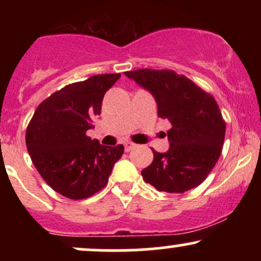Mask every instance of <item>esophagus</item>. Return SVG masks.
I'll list each match as a JSON object with an SVG mask.
<instances>
[{"mask_svg": "<svg viewBox=\"0 0 261 261\" xmlns=\"http://www.w3.org/2000/svg\"><path fill=\"white\" fill-rule=\"evenodd\" d=\"M124 146H125V151L128 152V151H131L133 148L136 147V143L130 142V141H126V142L124 143Z\"/></svg>", "mask_w": 261, "mask_h": 261, "instance_id": "34e87169", "label": "esophagus"}]
</instances>
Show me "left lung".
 Here are the masks:
<instances>
[{
    "instance_id": "obj_1",
    "label": "left lung",
    "mask_w": 261,
    "mask_h": 261,
    "mask_svg": "<svg viewBox=\"0 0 261 261\" xmlns=\"http://www.w3.org/2000/svg\"><path fill=\"white\" fill-rule=\"evenodd\" d=\"M125 74L153 94L158 116L172 128L166 153L141 172L143 180L166 193H185L207 178L222 152L226 122L217 101L184 74L173 70L127 71Z\"/></svg>"
}]
</instances>
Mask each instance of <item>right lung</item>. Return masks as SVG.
<instances>
[{"instance_id": "right-lung-1", "label": "right lung", "mask_w": 261, "mask_h": 261, "mask_svg": "<svg viewBox=\"0 0 261 261\" xmlns=\"http://www.w3.org/2000/svg\"><path fill=\"white\" fill-rule=\"evenodd\" d=\"M120 73L92 76L65 86L39 104L25 131L33 164L56 193L82 200L101 190L124 146L100 145L87 136L100 115L104 94Z\"/></svg>"}]
</instances>
